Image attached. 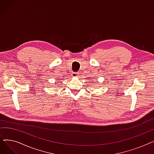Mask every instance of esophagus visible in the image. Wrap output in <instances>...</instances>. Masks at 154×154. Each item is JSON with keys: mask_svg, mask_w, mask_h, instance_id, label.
Returning <instances> with one entry per match:
<instances>
[{"mask_svg": "<svg viewBox=\"0 0 154 154\" xmlns=\"http://www.w3.org/2000/svg\"><path fill=\"white\" fill-rule=\"evenodd\" d=\"M72 76L73 77H79V73L78 72H73L72 74Z\"/></svg>", "mask_w": 154, "mask_h": 154, "instance_id": "obj_1", "label": "esophagus"}]
</instances>
